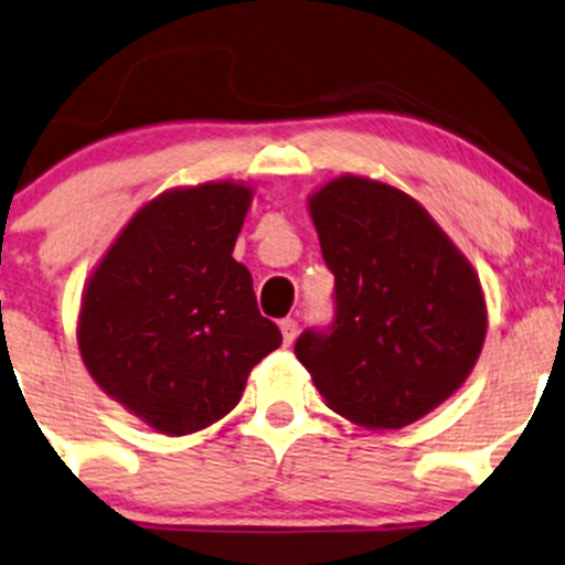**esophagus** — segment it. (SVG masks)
<instances>
[{
	"mask_svg": "<svg viewBox=\"0 0 565 565\" xmlns=\"http://www.w3.org/2000/svg\"><path fill=\"white\" fill-rule=\"evenodd\" d=\"M278 328H281V335H284V343H292L295 341V335H298V322H295V319H281V324H278Z\"/></svg>",
	"mask_w": 565,
	"mask_h": 565,
	"instance_id": "obj_1",
	"label": "esophagus"
}]
</instances>
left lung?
Masks as SVG:
<instances>
[{
    "instance_id": "1",
    "label": "left lung",
    "mask_w": 565,
    "mask_h": 565,
    "mask_svg": "<svg viewBox=\"0 0 565 565\" xmlns=\"http://www.w3.org/2000/svg\"><path fill=\"white\" fill-rule=\"evenodd\" d=\"M335 276V322L306 330L295 354L335 414L397 430L471 376L487 335L477 270L412 194L338 175L308 198Z\"/></svg>"
}]
</instances>
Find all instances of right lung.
I'll return each instance as SVG.
<instances>
[{
    "label": "right lung",
    "instance_id": "right-lung-1",
    "mask_svg": "<svg viewBox=\"0 0 565 565\" xmlns=\"http://www.w3.org/2000/svg\"><path fill=\"white\" fill-rule=\"evenodd\" d=\"M252 183L168 189L127 222L83 287L78 349L105 395L164 436L237 406L281 332L233 248Z\"/></svg>",
    "mask_w": 565,
    "mask_h": 565
}]
</instances>
